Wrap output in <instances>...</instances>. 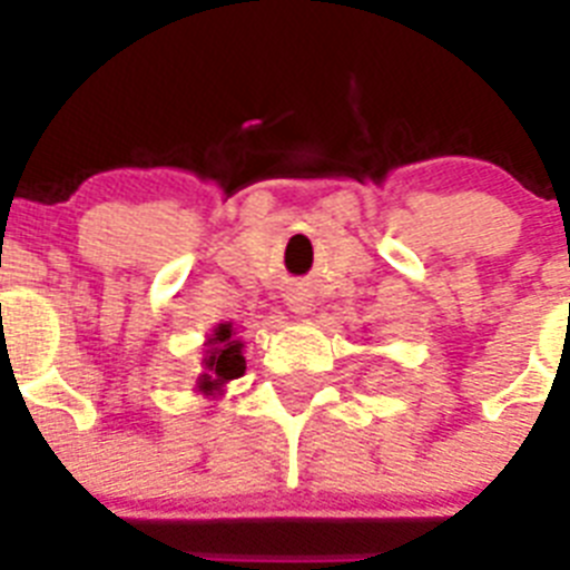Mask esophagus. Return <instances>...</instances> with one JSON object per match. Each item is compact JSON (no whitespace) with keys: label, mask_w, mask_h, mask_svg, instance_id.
Masks as SVG:
<instances>
[{"label":"esophagus","mask_w":570,"mask_h":570,"mask_svg":"<svg viewBox=\"0 0 570 570\" xmlns=\"http://www.w3.org/2000/svg\"><path fill=\"white\" fill-rule=\"evenodd\" d=\"M288 308H291V314H296V316H308L311 314V296L302 294V291H294V294L288 296Z\"/></svg>","instance_id":"34e87169"}]
</instances>
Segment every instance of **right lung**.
I'll return each instance as SVG.
<instances>
[{
  "instance_id": "right-lung-1",
  "label": "right lung",
  "mask_w": 570,
  "mask_h": 570,
  "mask_svg": "<svg viewBox=\"0 0 570 570\" xmlns=\"http://www.w3.org/2000/svg\"><path fill=\"white\" fill-rule=\"evenodd\" d=\"M245 342L236 336V328L230 322H219L208 334L203 347V374L196 376V394L216 400L223 396L225 385L239 380L245 374V356H242Z\"/></svg>"
}]
</instances>
